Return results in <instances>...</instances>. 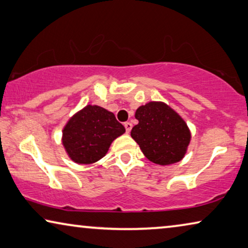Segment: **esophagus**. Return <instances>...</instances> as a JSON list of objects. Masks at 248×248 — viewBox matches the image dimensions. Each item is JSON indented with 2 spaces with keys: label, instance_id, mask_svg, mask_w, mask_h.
<instances>
[{
  "label": "esophagus",
  "instance_id": "1",
  "mask_svg": "<svg viewBox=\"0 0 248 248\" xmlns=\"http://www.w3.org/2000/svg\"><path fill=\"white\" fill-rule=\"evenodd\" d=\"M124 126H125V129H126L127 133L131 132V129H132V123H129V122H126V123H124Z\"/></svg>",
  "mask_w": 248,
  "mask_h": 248
}]
</instances>
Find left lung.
I'll list each match as a JSON object with an SVG mask.
<instances>
[{
  "label": "left lung",
  "mask_w": 248,
  "mask_h": 248,
  "mask_svg": "<svg viewBox=\"0 0 248 248\" xmlns=\"http://www.w3.org/2000/svg\"><path fill=\"white\" fill-rule=\"evenodd\" d=\"M139 124L131 136L143 154L158 165H170L184 157L190 140L187 125L178 114L162 102H150L136 109Z\"/></svg>",
  "instance_id": "8db88e82"
}]
</instances>
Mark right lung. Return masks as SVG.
Returning a JSON list of instances; mask_svg holds the SVG:
<instances>
[{"instance_id":"1","label":"right lung","mask_w":248,"mask_h":248,"mask_svg":"<svg viewBox=\"0 0 248 248\" xmlns=\"http://www.w3.org/2000/svg\"><path fill=\"white\" fill-rule=\"evenodd\" d=\"M124 132V126L112 112L87 105L67 122L62 140L72 161L92 164L105 156L111 143Z\"/></svg>"}]
</instances>
